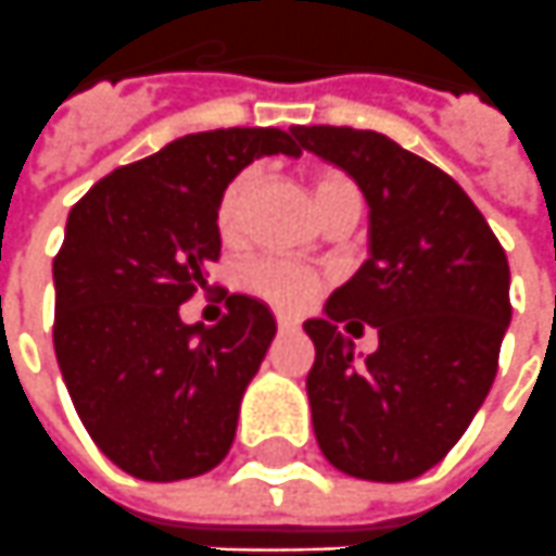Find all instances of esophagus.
Returning <instances> with one entry per match:
<instances>
[{
	"label": "esophagus",
	"instance_id": "obj_1",
	"mask_svg": "<svg viewBox=\"0 0 556 556\" xmlns=\"http://www.w3.org/2000/svg\"><path fill=\"white\" fill-rule=\"evenodd\" d=\"M278 329H281V332H290V329H300V320H296V317L278 315Z\"/></svg>",
	"mask_w": 556,
	"mask_h": 556
}]
</instances>
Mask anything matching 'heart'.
<instances>
[{
  "label": "heart",
  "instance_id": "obj_1",
  "mask_svg": "<svg viewBox=\"0 0 556 556\" xmlns=\"http://www.w3.org/2000/svg\"><path fill=\"white\" fill-rule=\"evenodd\" d=\"M256 168H241L239 175L224 187L217 202V232L227 244H239L248 227V205L254 197ZM312 193H315L317 212L324 220L344 212H363V190L359 184L339 168L320 166L308 175ZM239 285L254 300L266 302L278 312H302L308 302L320 293V275L302 263L285 260V256H256L244 263L239 271Z\"/></svg>",
  "mask_w": 556,
  "mask_h": 556
}]
</instances>
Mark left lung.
I'll use <instances>...</instances> for the list:
<instances>
[{
    "label": "left lung",
    "instance_id": "8db88e82",
    "mask_svg": "<svg viewBox=\"0 0 556 556\" xmlns=\"http://www.w3.org/2000/svg\"><path fill=\"white\" fill-rule=\"evenodd\" d=\"M302 148L344 168L369 202L372 256L305 320L317 445L344 476L408 481L460 442L500 369L511 320L508 260L447 172L351 126H293ZM363 319L379 351L363 367L338 327Z\"/></svg>",
    "mask_w": 556,
    "mask_h": 556
}]
</instances>
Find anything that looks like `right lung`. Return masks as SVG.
Wrapping results in <instances>:
<instances>
[{
    "instance_id": "right-lung-1",
    "label": "right lung",
    "mask_w": 556,
    "mask_h": 556,
    "mask_svg": "<svg viewBox=\"0 0 556 556\" xmlns=\"http://www.w3.org/2000/svg\"><path fill=\"white\" fill-rule=\"evenodd\" d=\"M278 151L302 154L293 129L193 132L114 168L68 212L53 256V351L84 430L132 478L202 476L232 447L275 317L241 293L214 327H187L178 312L208 290L224 187Z\"/></svg>"
}]
</instances>
